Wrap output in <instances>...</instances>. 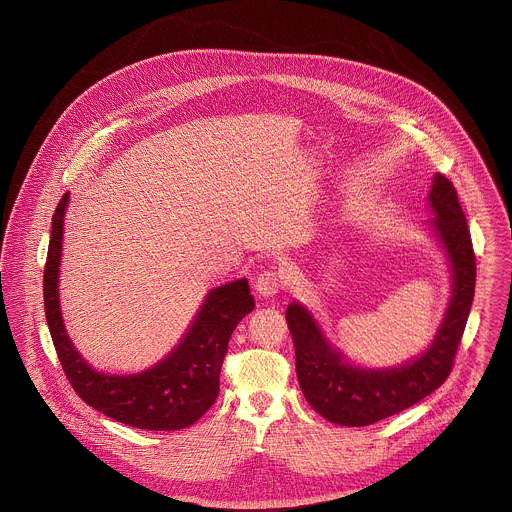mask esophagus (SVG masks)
<instances>
[{"mask_svg":"<svg viewBox=\"0 0 512 512\" xmlns=\"http://www.w3.org/2000/svg\"><path fill=\"white\" fill-rule=\"evenodd\" d=\"M286 286V278L278 270H264L254 282V290L262 297H274Z\"/></svg>","mask_w":512,"mask_h":512,"instance_id":"obj_1","label":"esophagus"}]
</instances>
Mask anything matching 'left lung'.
<instances>
[{"label": "left lung", "mask_w": 512, "mask_h": 512, "mask_svg": "<svg viewBox=\"0 0 512 512\" xmlns=\"http://www.w3.org/2000/svg\"><path fill=\"white\" fill-rule=\"evenodd\" d=\"M430 205L436 213L432 226L453 268V297L432 347L420 359L388 370L355 368L325 343L305 307L292 303L286 311L303 396L333 424L359 428L380 422L418 404L451 374L475 295L477 264L457 191L441 173L434 177Z\"/></svg>", "instance_id": "1"}]
</instances>
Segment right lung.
I'll return each instance as SVG.
<instances>
[{
  "label": "right lung",
  "mask_w": 512,
  "mask_h": 512,
  "mask_svg": "<svg viewBox=\"0 0 512 512\" xmlns=\"http://www.w3.org/2000/svg\"><path fill=\"white\" fill-rule=\"evenodd\" d=\"M69 193L57 205L43 274L45 315L57 357L74 392L104 416L140 430L173 432L195 424L219 396L220 366L228 341L244 315L254 309L246 280L209 292L183 341L140 374L110 376L92 370L74 351L59 307V264L63 219Z\"/></svg>",
  "instance_id": "add662e5"
}]
</instances>
